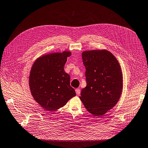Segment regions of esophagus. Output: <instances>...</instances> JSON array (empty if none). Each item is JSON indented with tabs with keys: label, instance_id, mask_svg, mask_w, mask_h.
<instances>
[{
	"label": "esophagus",
	"instance_id": "1",
	"mask_svg": "<svg viewBox=\"0 0 148 148\" xmlns=\"http://www.w3.org/2000/svg\"><path fill=\"white\" fill-rule=\"evenodd\" d=\"M75 92H76V95H79L80 93H81V91H80L79 88H76V89L75 90Z\"/></svg>",
	"mask_w": 148,
	"mask_h": 148
}]
</instances>
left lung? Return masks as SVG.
Returning <instances> with one entry per match:
<instances>
[{
    "label": "left lung",
    "instance_id": "1",
    "mask_svg": "<svg viewBox=\"0 0 148 148\" xmlns=\"http://www.w3.org/2000/svg\"><path fill=\"white\" fill-rule=\"evenodd\" d=\"M86 87L79 97L86 109L102 116L119 101L123 88L122 72L115 57L107 50L82 52Z\"/></svg>",
    "mask_w": 148,
    "mask_h": 148
}]
</instances>
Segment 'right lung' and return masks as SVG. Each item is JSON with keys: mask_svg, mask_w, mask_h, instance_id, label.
<instances>
[{"mask_svg": "<svg viewBox=\"0 0 148 148\" xmlns=\"http://www.w3.org/2000/svg\"><path fill=\"white\" fill-rule=\"evenodd\" d=\"M70 51L55 53L37 59L32 67L29 84L32 96L42 108L56 110L76 95L70 85V76L64 71Z\"/></svg>", "mask_w": 148, "mask_h": 148, "instance_id": "1", "label": "right lung"}]
</instances>
